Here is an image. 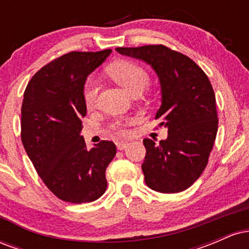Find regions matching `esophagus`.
<instances>
[{
  "mask_svg": "<svg viewBox=\"0 0 249 249\" xmlns=\"http://www.w3.org/2000/svg\"><path fill=\"white\" fill-rule=\"evenodd\" d=\"M116 146H117V150L122 151V150H124V148L127 146V142H116Z\"/></svg>",
  "mask_w": 249,
  "mask_h": 249,
  "instance_id": "obj_1",
  "label": "esophagus"
}]
</instances>
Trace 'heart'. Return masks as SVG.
I'll use <instances>...</instances> for the list:
<instances>
[{
  "mask_svg": "<svg viewBox=\"0 0 249 249\" xmlns=\"http://www.w3.org/2000/svg\"><path fill=\"white\" fill-rule=\"evenodd\" d=\"M107 73L113 81L118 83L131 95H139L148 85L150 76L144 68L137 63L131 61H119L113 63L107 69ZM98 95V85L93 78L85 81L83 87V97L88 107H93L96 104ZM126 124L123 121H115L111 123L110 128L117 136L126 134Z\"/></svg>",
  "mask_w": 249,
  "mask_h": 249,
  "instance_id": "1",
  "label": "heart"
}]
</instances>
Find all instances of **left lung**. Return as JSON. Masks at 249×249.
<instances>
[{
	"instance_id": "1",
	"label": "left lung",
	"mask_w": 249,
	"mask_h": 249,
	"mask_svg": "<svg viewBox=\"0 0 249 249\" xmlns=\"http://www.w3.org/2000/svg\"><path fill=\"white\" fill-rule=\"evenodd\" d=\"M153 68L161 87L156 119L167 128L159 144L145 138V182L161 193L187 190L204 172L218 132L215 95L206 73L190 57L162 44L117 48Z\"/></svg>"
}]
</instances>
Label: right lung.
<instances>
[{"instance_id": "obj_1", "label": "right lung", "mask_w": 249, "mask_h": 249, "mask_svg": "<svg viewBox=\"0 0 249 249\" xmlns=\"http://www.w3.org/2000/svg\"><path fill=\"white\" fill-rule=\"evenodd\" d=\"M111 51L65 53L37 71L25 88L22 142L45 186L63 201H95L107 190L105 171L116 145L102 141L88 150L79 133L87 115L85 79Z\"/></svg>"}]
</instances>
